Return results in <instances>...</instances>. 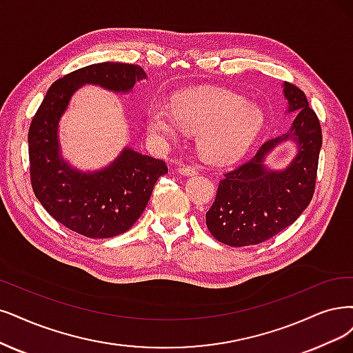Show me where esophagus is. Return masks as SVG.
<instances>
[{"label":"esophagus","mask_w":353,"mask_h":353,"mask_svg":"<svg viewBox=\"0 0 353 353\" xmlns=\"http://www.w3.org/2000/svg\"><path fill=\"white\" fill-rule=\"evenodd\" d=\"M179 173L183 174V176H193V174H196V168L190 167V165H180Z\"/></svg>","instance_id":"obj_1"}]
</instances>
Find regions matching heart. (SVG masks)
Returning <instances> with one entry per match:
<instances>
[{"mask_svg": "<svg viewBox=\"0 0 353 353\" xmlns=\"http://www.w3.org/2000/svg\"><path fill=\"white\" fill-rule=\"evenodd\" d=\"M265 125L263 112L219 88H194L173 99V110L154 104L148 110L150 134L174 141L181 129L199 134V150L214 161H230L250 148Z\"/></svg>", "mask_w": 353, "mask_h": 353, "instance_id": "obj_1", "label": "heart"}]
</instances>
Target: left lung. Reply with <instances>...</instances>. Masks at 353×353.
<instances>
[{"label":"left lung","instance_id":"1","mask_svg":"<svg viewBox=\"0 0 353 353\" xmlns=\"http://www.w3.org/2000/svg\"><path fill=\"white\" fill-rule=\"evenodd\" d=\"M290 112H298L288 132L268 139L250 160L224 173L215 201L206 212V227L227 245L263 243L294 224L310 205L316 189L321 126L301 88L285 81ZM295 139L299 155L285 172H268L264 155L279 141Z\"/></svg>","mask_w":353,"mask_h":353}]
</instances>
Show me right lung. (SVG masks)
I'll return each mask as SVG.
<instances>
[{"label": "right lung", "mask_w": 353, "mask_h": 353, "mask_svg": "<svg viewBox=\"0 0 353 353\" xmlns=\"http://www.w3.org/2000/svg\"><path fill=\"white\" fill-rule=\"evenodd\" d=\"M145 72L134 63L101 62L75 70L48 90L29 128L30 183L39 202L68 230L88 239H110L132 227L150 201L165 161L123 150L110 167L93 174L71 170L58 154V122L74 91L87 83L129 91Z\"/></svg>", "instance_id": "right-lung-1"}]
</instances>
